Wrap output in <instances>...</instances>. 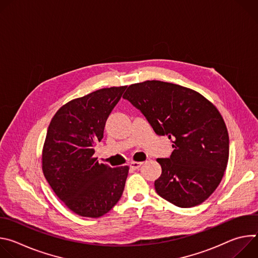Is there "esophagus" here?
<instances>
[{"label": "esophagus", "mask_w": 258, "mask_h": 258, "mask_svg": "<svg viewBox=\"0 0 258 258\" xmlns=\"http://www.w3.org/2000/svg\"><path fill=\"white\" fill-rule=\"evenodd\" d=\"M142 164H143V162L132 161V162H131V164H130V166H131V168H133V169H138Z\"/></svg>", "instance_id": "esophagus-1"}]
</instances>
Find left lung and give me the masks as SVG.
I'll use <instances>...</instances> for the list:
<instances>
[{"label": "left lung", "instance_id": "8db88e82", "mask_svg": "<svg viewBox=\"0 0 258 258\" xmlns=\"http://www.w3.org/2000/svg\"><path fill=\"white\" fill-rule=\"evenodd\" d=\"M148 119L155 133L167 136L174 149L158 158L157 194L189 208L203 203L218 187L229 160V134L218 109L200 93L178 85L146 81L124 95Z\"/></svg>", "mask_w": 258, "mask_h": 258}]
</instances>
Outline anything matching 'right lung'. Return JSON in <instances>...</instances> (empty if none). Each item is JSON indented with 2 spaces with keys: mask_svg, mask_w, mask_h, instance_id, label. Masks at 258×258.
I'll return each mask as SVG.
<instances>
[{
  "mask_svg": "<svg viewBox=\"0 0 258 258\" xmlns=\"http://www.w3.org/2000/svg\"><path fill=\"white\" fill-rule=\"evenodd\" d=\"M126 86L95 91L73 99L53 116L42 152V169L56 196L85 217L106 214L120 199L128 166L99 163L94 147Z\"/></svg>",
  "mask_w": 258,
  "mask_h": 258,
  "instance_id": "right-lung-1",
  "label": "right lung"
}]
</instances>
